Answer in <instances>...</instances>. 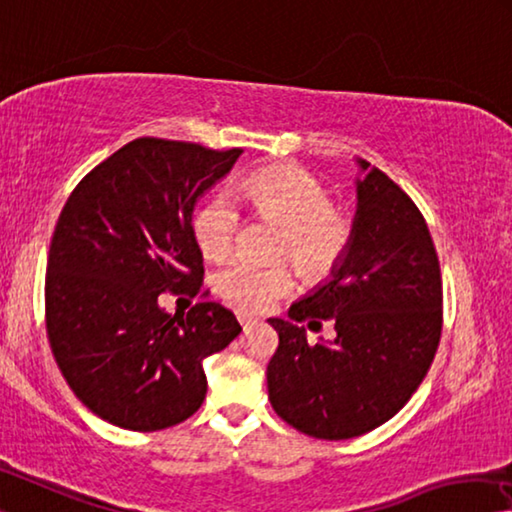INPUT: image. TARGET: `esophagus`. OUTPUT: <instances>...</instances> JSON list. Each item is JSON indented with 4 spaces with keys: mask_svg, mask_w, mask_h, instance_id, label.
Segmentation results:
<instances>
[{
    "mask_svg": "<svg viewBox=\"0 0 512 512\" xmlns=\"http://www.w3.org/2000/svg\"><path fill=\"white\" fill-rule=\"evenodd\" d=\"M237 319H239V323H241L243 328H248V326H253V323H257V316L255 314H248V312H243V310L237 312Z\"/></svg>",
    "mask_w": 512,
    "mask_h": 512,
    "instance_id": "34e87169",
    "label": "esophagus"
}]
</instances>
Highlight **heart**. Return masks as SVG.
Returning <instances> with one entry per match:
<instances>
[{
  "label": "heart",
  "instance_id": "b5f03b06",
  "mask_svg": "<svg viewBox=\"0 0 512 512\" xmlns=\"http://www.w3.org/2000/svg\"><path fill=\"white\" fill-rule=\"evenodd\" d=\"M243 196L257 214L285 225L278 255L310 278H323L342 262L353 239L351 218L332 207L328 186L298 166H271L257 170L243 182ZM241 227V209L230 191H218L193 216V237L202 255L223 259L230 255ZM214 289L227 305L259 312L291 294L294 273L287 264L257 266L234 259L214 278Z\"/></svg>",
  "mask_w": 512,
  "mask_h": 512
}]
</instances>
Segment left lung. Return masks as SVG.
<instances>
[{
    "label": "left lung",
    "instance_id": "1",
    "mask_svg": "<svg viewBox=\"0 0 512 512\" xmlns=\"http://www.w3.org/2000/svg\"><path fill=\"white\" fill-rule=\"evenodd\" d=\"M353 239L328 282L269 319L280 337L266 367L278 417L319 440H348L392 419L417 392L442 335V275L424 216L399 184L358 159ZM336 321L330 345L310 320Z\"/></svg>",
    "mask_w": 512,
    "mask_h": 512
}]
</instances>
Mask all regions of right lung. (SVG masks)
Returning a JSON list of instances; mask_svg holds the SVG:
<instances>
[{
	"label": "right lung",
	"mask_w": 512,
	"mask_h": 512,
	"mask_svg": "<svg viewBox=\"0 0 512 512\" xmlns=\"http://www.w3.org/2000/svg\"><path fill=\"white\" fill-rule=\"evenodd\" d=\"M241 152L143 136L95 166L56 221L47 339L77 399L113 426L152 433L189 419L207 394L202 362L241 332L214 300L159 307L164 291L200 294L193 207Z\"/></svg>",
	"instance_id": "right-lung-1"
}]
</instances>
